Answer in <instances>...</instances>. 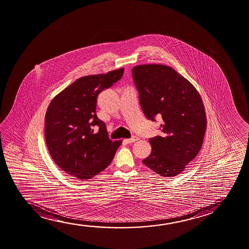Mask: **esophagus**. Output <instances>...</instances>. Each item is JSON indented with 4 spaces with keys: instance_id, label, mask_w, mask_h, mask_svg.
Listing matches in <instances>:
<instances>
[{
    "instance_id": "esophagus-1",
    "label": "esophagus",
    "mask_w": 249,
    "mask_h": 249,
    "mask_svg": "<svg viewBox=\"0 0 249 249\" xmlns=\"http://www.w3.org/2000/svg\"><path fill=\"white\" fill-rule=\"evenodd\" d=\"M138 139H139V138L137 137H132L131 138H130V139H126L125 142H126L127 143H132V142H135L138 140Z\"/></svg>"
}]
</instances>
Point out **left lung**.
Listing matches in <instances>:
<instances>
[{
    "mask_svg": "<svg viewBox=\"0 0 249 249\" xmlns=\"http://www.w3.org/2000/svg\"><path fill=\"white\" fill-rule=\"evenodd\" d=\"M132 78L144 115L162 121V135L148 139L152 152L142 163L161 177L178 175L202 146L207 128L202 100L189 81L167 66H137Z\"/></svg>",
    "mask_w": 249,
    "mask_h": 249,
    "instance_id": "obj_1",
    "label": "left lung"
}]
</instances>
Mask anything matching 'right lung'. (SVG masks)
I'll return each mask as SVG.
<instances>
[{"mask_svg":"<svg viewBox=\"0 0 249 249\" xmlns=\"http://www.w3.org/2000/svg\"><path fill=\"white\" fill-rule=\"evenodd\" d=\"M124 69L80 77L50 102L45 116L49 154L62 171L78 180L92 178L112 162L119 142L109 139L97 118V96L122 77ZM99 131L95 133L93 128Z\"/></svg>","mask_w":249,"mask_h":249,"instance_id":"right-lung-1","label":"right lung"}]
</instances>
